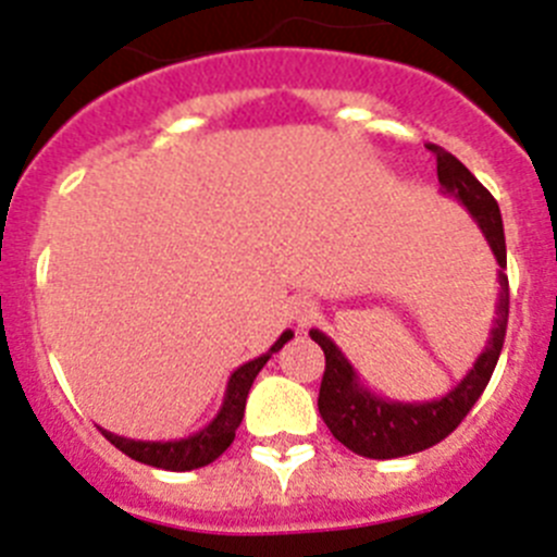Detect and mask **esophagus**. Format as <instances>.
Returning a JSON list of instances; mask_svg holds the SVG:
<instances>
[{
	"label": "esophagus",
	"mask_w": 557,
	"mask_h": 557,
	"mask_svg": "<svg viewBox=\"0 0 557 557\" xmlns=\"http://www.w3.org/2000/svg\"><path fill=\"white\" fill-rule=\"evenodd\" d=\"M314 314H318V304L312 298H295V301H289V321L298 323L301 329L312 323Z\"/></svg>",
	"instance_id": "1"
}]
</instances>
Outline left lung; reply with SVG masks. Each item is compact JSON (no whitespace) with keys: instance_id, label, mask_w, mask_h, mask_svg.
<instances>
[{"instance_id":"8db88e82","label":"left lung","mask_w":557,"mask_h":557,"mask_svg":"<svg viewBox=\"0 0 557 557\" xmlns=\"http://www.w3.org/2000/svg\"><path fill=\"white\" fill-rule=\"evenodd\" d=\"M426 150L435 152L437 159V181L441 191L466 206L474 223L488 239L491 250L499 264V298H496V318L491 326L488 346L482 348L474 368L451 387L446 396L432 398V401H391L368 391L359 382L357 371L348 362V357L334 346V339L323 332L312 329L309 337L326 354V371H323L321 396H318V410L332 435L339 444L348 446L354 455L371 457V460H391V457H405L424 451L430 446L441 444L446 435L457 430L462 418L469 416L476 398L488 385L491 373L499 359L502 343H505V329H508V250H505V228H502V214L491 195L480 181L471 175L460 161L446 152L444 147L426 145Z\"/></svg>"}]
</instances>
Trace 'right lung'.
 Segmentation results:
<instances>
[{"mask_svg":"<svg viewBox=\"0 0 557 557\" xmlns=\"http://www.w3.org/2000/svg\"><path fill=\"white\" fill-rule=\"evenodd\" d=\"M287 339H293V332H289V329L282 337L275 339L268 354L250 359V362H245V366H239L231 373L228 387H225L223 396V407H220L218 416L211 418V424H206L203 430L195 432V435L181 437V441H133V437L113 435V432L106 430H102V435H106L116 449L125 451L127 457L145 462V466H152V469L191 471L200 469V466H209V462H214L225 449H228L231 441H234L236 435V426L243 424L245 401H248V391L250 385H253L256 373L262 371L264 362H268Z\"/></svg>","mask_w":557,"mask_h":557,"instance_id":"add662e5","label":"right lung"}]
</instances>
